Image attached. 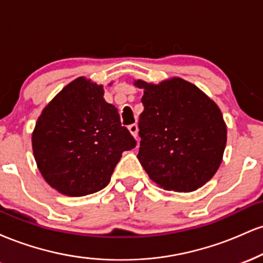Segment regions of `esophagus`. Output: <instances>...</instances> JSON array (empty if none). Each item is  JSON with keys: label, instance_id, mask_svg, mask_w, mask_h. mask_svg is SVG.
Returning <instances> with one entry per match:
<instances>
[{"label": "esophagus", "instance_id": "1", "mask_svg": "<svg viewBox=\"0 0 263 263\" xmlns=\"http://www.w3.org/2000/svg\"><path fill=\"white\" fill-rule=\"evenodd\" d=\"M128 131L131 132V135L136 138V137H137V135H138V126L136 125V123H132V125L128 126Z\"/></svg>", "mask_w": 263, "mask_h": 263}]
</instances>
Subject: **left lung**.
<instances>
[{
	"label": "left lung",
	"mask_w": 263,
	"mask_h": 263,
	"mask_svg": "<svg viewBox=\"0 0 263 263\" xmlns=\"http://www.w3.org/2000/svg\"><path fill=\"white\" fill-rule=\"evenodd\" d=\"M143 89L138 161L165 190L194 192L221 164L228 128L221 111L194 84L171 78L159 84L135 80Z\"/></svg>",
	"instance_id": "1"
}]
</instances>
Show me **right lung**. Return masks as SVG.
<instances>
[{
	"mask_svg": "<svg viewBox=\"0 0 263 263\" xmlns=\"http://www.w3.org/2000/svg\"><path fill=\"white\" fill-rule=\"evenodd\" d=\"M136 141L104 86L85 77L63 87L42 111L32 134L39 172L52 188L68 197H84L104 189L122 152Z\"/></svg>",
	"mask_w": 263,
	"mask_h": 263,
	"instance_id": "1",
	"label": "right lung"
}]
</instances>
